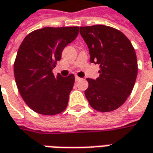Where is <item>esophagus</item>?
Listing matches in <instances>:
<instances>
[{"label": "esophagus", "mask_w": 153, "mask_h": 153, "mask_svg": "<svg viewBox=\"0 0 153 153\" xmlns=\"http://www.w3.org/2000/svg\"><path fill=\"white\" fill-rule=\"evenodd\" d=\"M81 78H79V76H75V81H79V80H81Z\"/></svg>", "instance_id": "1"}]
</instances>
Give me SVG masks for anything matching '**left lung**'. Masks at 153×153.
Listing matches in <instances>:
<instances>
[{"label":"left lung","instance_id":"1","mask_svg":"<svg viewBox=\"0 0 153 153\" xmlns=\"http://www.w3.org/2000/svg\"><path fill=\"white\" fill-rule=\"evenodd\" d=\"M91 62L100 65L97 79L87 78L85 91L91 108L111 112L122 106L134 88L138 65L134 47L121 31L106 26L79 27Z\"/></svg>","mask_w":153,"mask_h":153}]
</instances>
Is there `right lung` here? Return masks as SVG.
Instances as JSON below:
<instances>
[{
	"label": "right lung",
	"mask_w": 153,
	"mask_h": 153,
	"mask_svg": "<svg viewBox=\"0 0 153 153\" xmlns=\"http://www.w3.org/2000/svg\"><path fill=\"white\" fill-rule=\"evenodd\" d=\"M79 34V27H45L29 33L19 46L14 62V76L25 103L35 113L56 115L68 102L74 75L52 73L62 51Z\"/></svg>",
	"instance_id": "1"
}]
</instances>
